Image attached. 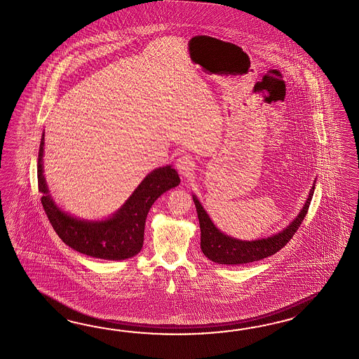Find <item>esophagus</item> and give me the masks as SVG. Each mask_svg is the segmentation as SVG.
Segmentation results:
<instances>
[{
    "label": "esophagus",
    "mask_w": 359,
    "mask_h": 359,
    "mask_svg": "<svg viewBox=\"0 0 359 359\" xmlns=\"http://www.w3.org/2000/svg\"><path fill=\"white\" fill-rule=\"evenodd\" d=\"M194 166H195L194 161L189 156L178 157L175 161V168L182 177H190L193 175L194 169H195Z\"/></svg>",
    "instance_id": "34e87169"
}]
</instances>
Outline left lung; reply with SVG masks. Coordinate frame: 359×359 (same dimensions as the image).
<instances>
[{"label":"left lung","mask_w":359,"mask_h":359,"mask_svg":"<svg viewBox=\"0 0 359 359\" xmlns=\"http://www.w3.org/2000/svg\"><path fill=\"white\" fill-rule=\"evenodd\" d=\"M313 190H315V184L310 190L304 208L285 229L281 230L280 233L273 234L268 238L255 239V241H242V239L233 238L224 234L215 226L208 213L198 201V198L193 195L194 203L198 212V219L201 224V248L203 254L215 263L229 264V266L246 264V263L262 260L264 257L276 254L278 250L284 248L286 243L293 238L295 231L301 226L313 199Z\"/></svg>","instance_id":"obj_1"}]
</instances>
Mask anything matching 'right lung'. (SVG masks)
Wrapping results in <instances>:
<instances>
[{"instance_id":"add662e5","label":"right lung","mask_w":359,"mask_h":359,"mask_svg":"<svg viewBox=\"0 0 359 359\" xmlns=\"http://www.w3.org/2000/svg\"><path fill=\"white\" fill-rule=\"evenodd\" d=\"M44 133L37 158V184L43 194L41 204L58 237L69 248L88 257L123 260L135 257L143 248L148 211L161 194L180 184V177L170 165L157 168L140 182L118 211L105 220L90 221L62 211L52 196L43 175Z\"/></svg>"}]
</instances>
